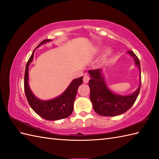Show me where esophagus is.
Segmentation results:
<instances>
[{"mask_svg":"<svg viewBox=\"0 0 159 159\" xmlns=\"http://www.w3.org/2000/svg\"><path fill=\"white\" fill-rule=\"evenodd\" d=\"M89 76L87 75V74H85V75H84V77H83V83H87L89 82Z\"/></svg>","mask_w":159,"mask_h":159,"instance_id":"34e87169","label":"esophagus"}]
</instances>
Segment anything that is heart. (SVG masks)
<instances>
[{"instance_id":"1","label":"heart","mask_w":159,"mask_h":159,"mask_svg":"<svg viewBox=\"0 0 159 159\" xmlns=\"http://www.w3.org/2000/svg\"><path fill=\"white\" fill-rule=\"evenodd\" d=\"M111 51L110 49L106 50V51L104 52V54L103 55V61H105L108 58V57H109V55H111Z\"/></svg>"}]
</instances>
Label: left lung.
I'll list each match as a JSON object with an SVG mask.
<instances>
[{
  "label": "left lung",
  "mask_w": 159,
  "mask_h": 159,
  "mask_svg": "<svg viewBox=\"0 0 159 159\" xmlns=\"http://www.w3.org/2000/svg\"><path fill=\"white\" fill-rule=\"evenodd\" d=\"M133 57L140 71V83L135 92L128 96L116 94L109 89L104 80L101 69L89 70L90 80V100L95 112L102 116H117L123 114L130 109L135 102L141 88V66L138 57L133 51H128Z\"/></svg>",
  "instance_id": "1"
}]
</instances>
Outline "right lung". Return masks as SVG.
Listing matches in <instances>:
<instances>
[{"mask_svg":"<svg viewBox=\"0 0 159 159\" xmlns=\"http://www.w3.org/2000/svg\"><path fill=\"white\" fill-rule=\"evenodd\" d=\"M51 39H46L43 40L36 47L49 42ZM35 50H33L31 56L26 66L25 74V92L30 107L40 117L47 120H59L64 119L72 114L74 109V102L79 87L83 83V78L81 76L73 80L70 85L67 87L61 95L52 100H42L36 98L31 92L29 85V67L32 62L34 55Z\"/></svg>","mask_w":159,"mask_h":159,"instance_id":"obj_1","label":"right lung"}]
</instances>
